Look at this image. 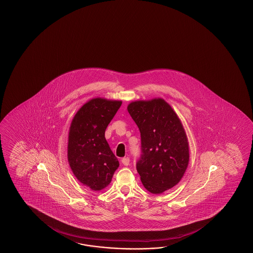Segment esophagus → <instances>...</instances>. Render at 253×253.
Instances as JSON below:
<instances>
[{
	"mask_svg": "<svg viewBox=\"0 0 253 253\" xmlns=\"http://www.w3.org/2000/svg\"><path fill=\"white\" fill-rule=\"evenodd\" d=\"M121 162H122V164H123L124 166L127 167L129 165V163H130V159H129V157H124V158L121 160Z\"/></svg>",
	"mask_w": 253,
	"mask_h": 253,
	"instance_id": "34e87169",
	"label": "esophagus"
}]
</instances>
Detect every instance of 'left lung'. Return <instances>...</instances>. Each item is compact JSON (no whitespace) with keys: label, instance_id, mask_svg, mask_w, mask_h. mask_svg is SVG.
<instances>
[{"label":"left lung","instance_id":"1","mask_svg":"<svg viewBox=\"0 0 253 253\" xmlns=\"http://www.w3.org/2000/svg\"><path fill=\"white\" fill-rule=\"evenodd\" d=\"M141 134L142 155L136 164L141 182L151 194L175 186L188 167L189 143L177 114L161 97L127 106Z\"/></svg>","mask_w":253,"mask_h":253}]
</instances>
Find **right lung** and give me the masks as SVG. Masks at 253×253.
<instances>
[{
    "label": "right lung",
    "mask_w": 253,
    "mask_h": 253,
    "mask_svg": "<svg viewBox=\"0 0 253 253\" xmlns=\"http://www.w3.org/2000/svg\"><path fill=\"white\" fill-rule=\"evenodd\" d=\"M121 104V100L92 98L77 111L70 124L68 161L76 178L93 191L106 188L119 167L105 131Z\"/></svg>",
    "instance_id": "1"
}]
</instances>
